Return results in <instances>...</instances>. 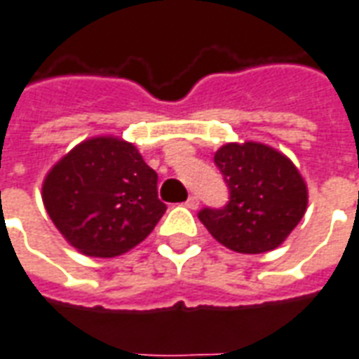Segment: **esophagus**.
Masks as SVG:
<instances>
[{
	"label": "esophagus",
	"mask_w": 359,
	"mask_h": 359,
	"mask_svg": "<svg viewBox=\"0 0 359 359\" xmlns=\"http://www.w3.org/2000/svg\"><path fill=\"white\" fill-rule=\"evenodd\" d=\"M185 207L187 209H197L199 207V197L197 195H189V199L185 201Z\"/></svg>",
	"instance_id": "obj_1"
}]
</instances>
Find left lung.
Instances as JSON below:
<instances>
[{
	"instance_id": "obj_1",
	"label": "left lung",
	"mask_w": 359,
	"mask_h": 359,
	"mask_svg": "<svg viewBox=\"0 0 359 359\" xmlns=\"http://www.w3.org/2000/svg\"><path fill=\"white\" fill-rule=\"evenodd\" d=\"M231 191L222 209H203L199 221L229 250L262 254L278 248L307 211L309 189L297 165L262 142H229L215 152Z\"/></svg>"
}]
</instances>
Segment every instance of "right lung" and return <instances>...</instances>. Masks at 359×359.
<instances>
[{
  "label": "right lung",
  "mask_w": 359,
  "mask_h": 359,
  "mask_svg": "<svg viewBox=\"0 0 359 359\" xmlns=\"http://www.w3.org/2000/svg\"><path fill=\"white\" fill-rule=\"evenodd\" d=\"M156 184L158 174L133 142L93 137L52 165L43 203L76 250L113 258L140 244L162 219L165 205Z\"/></svg>",
  "instance_id": "obj_1"
}]
</instances>
